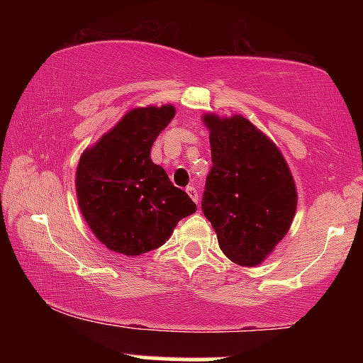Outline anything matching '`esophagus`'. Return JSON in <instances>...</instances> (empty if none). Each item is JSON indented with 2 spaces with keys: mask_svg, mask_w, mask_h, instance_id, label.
<instances>
[{
  "mask_svg": "<svg viewBox=\"0 0 363 363\" xmlns=\"http://www.w3.org/2000/svg\"><path fill=\"white\" fill-rule=\"evenodd\" d=\"M186 193L189 194V198L193 199V201L196 203V205H198V201H199V194H198V189H196V187H193V186H189V187H186Z\"/></svg>",
  "mask_w": 363,
  "mask_h": 363,
  "instance_id": "1",
  "label": "esophagus"
}]
</instances>
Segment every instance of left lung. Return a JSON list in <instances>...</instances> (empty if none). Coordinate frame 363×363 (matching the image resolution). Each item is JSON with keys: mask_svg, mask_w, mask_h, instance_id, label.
I'll list each match as a JSON object with an SVG mask.
<instances>
[{"mask_svg": "<svg viewBox=\"0 0 363 363\" xmlns=\"http://www.w3.org/2000/svg\"><path fill=\"white\" fill-rule=\"evenodd\" d=\"M211 167L201 210L225 256L256 266L289 232L297 191L285 158L272 140L242 116H205Z\"/></svg>", "mask_w": 363, "mask_h": 363, "instance_id": "8db88e82", "label": "left lung"}]
</instances>
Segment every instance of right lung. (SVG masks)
<instances>
[{
    "label": "right lung",
    "instance_id": "right-lung-1",
    "mask_svg": "<svg viewBox=\"0 0 363 363\" xmlns=\"http://www.w3.org/2000/svg\"><path fill=\"white\" fill-rule=\"evenodd\" d=\"M172 106L129 111L77 169L78 205L95 237L111 251L140 256L160 247L179 220L196 205L150 158L153 141L167 128Z\"/></svg>",
    "mask_w": 363,
    "mask_h": 363
}]
</instances>
